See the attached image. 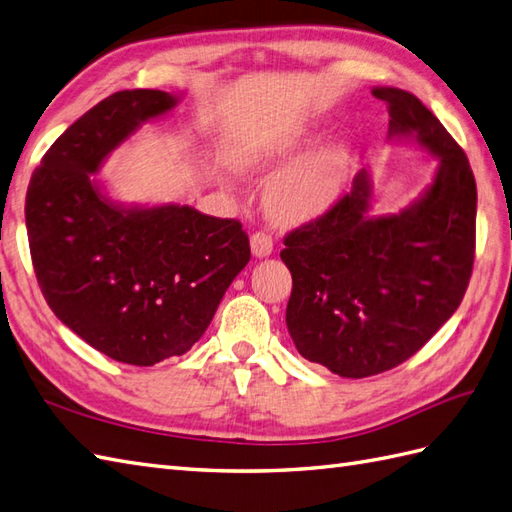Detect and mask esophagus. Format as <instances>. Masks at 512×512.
I'll use <instances>...</instances> for the list:
<instances>
[{"label": "esophagus", "instance_id": "34e87169", "mask_svg": "<svg viewBox=\"0 0 512 512\" xmlns=\"http://www.w3.org/2000/svg\"><path fill=\"white\" fill-rule=\"evenodd\" d=\"M251 251L255 257L272 255V237L266 231H255L251 235Z\"/></svg>", "mask_w": 512, "mask_h": 512}]
</instances>
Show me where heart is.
<instances>
[{"label": "heart", "instance_id": "heart-1", "mask_svg": "<svg viewBox=\"0 0 512 512\" xmlns=\"http://www.w3.org/2000/svg\"><path fill=\"white\" fill-rule=\"evenodd\" d=\"M312 126L292 128L266 148L244 152L240 163L248 170H268L272 165L294 157L312 144ZM351 152L342 141H325L299 159L285 165L270 178L264 189V205L270 218L279 222H307L320 218L340 200L347 185Z\"/></svg>", "mask_w": 512, "mask_h": 512}]
</instances>
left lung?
Instances as JSON below:
<instances>
[{
	"label": "left lung",
	"instance_id": "obj_1",
	"mask_svg": "<svg viewBox=\"0 0 512 512\" xmlns=\"http://www.w3.org/2000/svg\"><path fill=\"white\" fill-rule=\"evenodd\" d=\"M388 139L419 141L438 161L434 181L399 213L371 216L366 170L325 216L285 235L292 272L285 323L305 360L340 377L390 371L458 310L475 253L478 192L467 154L436 115L403 89L375 87Z\"/></svg>",
	"mask_w": 512,
	"mask_h": 512
}]
</instances>
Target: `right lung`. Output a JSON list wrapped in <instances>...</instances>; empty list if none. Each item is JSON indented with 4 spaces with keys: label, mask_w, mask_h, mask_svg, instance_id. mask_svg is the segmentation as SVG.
Returning <instances> with one entry per match:
<instances>
[{
    "label": "right lung",
    "mask_w": 512,
    "mask_h": 512,
    "mask_svg": "<svg viewBox=\"0 0 512 512\" xmlns=\"http://www.w3.org/2000/svg\"><path fill=\"white\" fill-rule=\"evenodd\" d=\"M178 95L117 91L45 152L26 196L32 266L56 318L109 358L152 366L183 355L251 259L237 220L189 205H124L98 174L109 154Z\"/></svg>",
    "instance_id": "obj_1"
}]
</instances>
